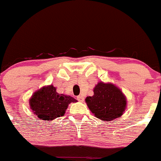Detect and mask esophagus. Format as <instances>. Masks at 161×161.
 <instances>
[{
  "label": "esophagus",
  "instance_id": "1",
  "mask_svg": "<svg viewBox=\"0 0 161 161\" xmlns=\"http://www.w3.org/2000/svg\"><path fill=\"white\" fill-rule=\"evenodd\" d=\"M77 98L79 102H81V103H82V102H84V97H83L82 95H79V96H77Z\"/></svg>",
  "mask_w": 161,
  "mask_h": 161
}]
</instances>
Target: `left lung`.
<instances>
[{
    "instance_id": "8db88e82",
    "label": "left lung",
    "mask_w": 161,
    "mask_h": 161,
    "mask_svg": "<svg viewBox=\"0 0 161 161\" xmlns=\"http://www.w3.org/2000/svg\"><path fill=\"white\" fill-rule=\"evenodd\" d=\"M85 102L89 109L104 121H110L123 115L127 99L123 92L110 83L98 82L94 88L93 96H87Z\"/></svg>"
}]
</instances>
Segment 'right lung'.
Listing matches in <instances>:
<instances>
[{"label":"right lung","instance_id":"1","mask_svg":"<svg viewBox=\"0 0 161 161\" xmlns=\"http://www.w3.org/2000/svg\"><path fill=\"white\" fill-rule=\"evenodd\" d=\"M71 103H77V100L69 95L57 93L53 85H48L33 93L30 99V106L39 119L52 120L64 116Z\"/></svg>","mask_w":161,"mask_h":161}]
</instances>
